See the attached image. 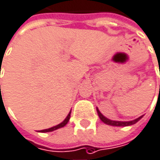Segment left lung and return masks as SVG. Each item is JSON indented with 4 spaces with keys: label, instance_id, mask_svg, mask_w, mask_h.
<instances>
[{
    "label": "left lung",
    "instance_id": "1",
    "mask_svg": "<svg viewBox=\"0 0 160 160\" xmlns=\"http://www.w3.org/2000/svg\"><path fill=\"white\" fill-rule=\"evenodd\" d=\"M97 112H98V115L100 117V119L106 124H109V125H112V126H127V125H131V124H134V123H138V121L142 118V116L138 117V119L136 120H133V121H130V122H119V121H112V120H109L107 119L106 117H104L101 112L100 111L97 109Z\"/></svg>",
    "mask_w": 160,
    "mask_h": 160
}]
</instances>
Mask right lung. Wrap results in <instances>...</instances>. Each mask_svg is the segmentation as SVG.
I'll return each instance as SVG.
<instances>
[{
	"label": "right lung",
	"mask_w": 160,
	"mask_h": 160,
	"mask_svg": "<svg viewBox=\"0 0 160 160\" xmlns=\"http://www.w3.org/2000/svg\"><path fill=\"white\" fill-rule=\"evenodd\" d=\"M70 112H69V113L68 114V116L66 117V119L64 120V121H63V122H62V123H60L59 124L56 125V126H53V127H51V128H48V129L41 130V132H43V133H46V132H51V131H54V130H57V129H58V128H61V127L65 126L66 124L68 123V122L69 118H70Z\"/></svg>",
	"instance_id": "add662e5"
}]
</instances>
